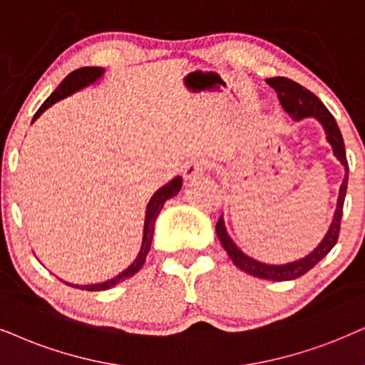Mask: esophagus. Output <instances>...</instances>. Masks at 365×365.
Returning a JSON list of instances; mask_svg holds the SVG:
<instances>
[{"instance_id": "34e87169", "label": "esophagus", "mask_w": 365, "mask_h": 365, "mask_svg": "<svg viewBox=\"0 0 365 365\" xmlns=\"http://www.w3.org/2000/svg\"><path fill=\"white\" fill-rule=\"evenodd\" d=\"M209 168H210V163L207 160H202V158L192 160L190 163H187L185 168H183V178L188 180V182H192V180L200 178Z\"/></svg>"}]
</instances>
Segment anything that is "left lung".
<instances>
[{
  "label": "left lung",
  "instance_id": "1",
  "mask_svg": "<svg viewBox=\"0 0 365 365\" xmlns=\"http://www.w3.org/2000/svg\"><path fill=\"white\" fill-rule=\"evenodd\" d=\"M266 82L276 91L283 109L294 119V121H299V119L303 118H315L320 121V124L324 126L327 133V140H329L331 148H334V155L340 160V163H342L345 168V178L342 182V187H340L339 202H336V210H335L334 220H331L330 224L329 232H327L324 241L318 244L315 251L310 252L307 257H303V259L288 262V264H279V266L264 264V262L252 259V257L244 255L241 249L232 242V239L229 237L227 230H225L222 215H220V219L217 220L215 230H217V236H219V241L239 269L246 271L247 274L256 276V278H261V279L289 281V279H297L299 276L308 273L313 266H317L318 262L329 255L331 247H334L336 241H339L340 220H342V212H344V200H345V193H347L349 163H347V156H345V145H344L342 133H340L339 126H336L335 118L331 116V113L325 108V104L322 103V101L318 99L312 91H308L307 87L299 86L298 82L288 79V77H271V79H266Z\"/></svg>",
  "mask_w": 365,
  "mask_h": 365
}]
</instances>
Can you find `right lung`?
I'll use <instances>...</instances> for the list:
<instances>
[{"label": "right lung", "instance_id": "right-lung-1", "mask_svg": "<svg viewBox=\"0 0 365 365\" xmlns=\"http://www.w3.org/2000/svg\"><path fill=\"white\" fill-rule=\"evenodd\" d=\"M104 68L101 67H82V68H77V71H73L68 73V76L60 82V86L55 89L52 94L48 96L47 101H45L43 104L40 106V109L36 110L35 116H34V121L36 118L40 116L41 113H43L45 109L50 108L53 103H57V101L67 98V96H71L72 92L82 89V87L92 84L94 81H98L101 76H103ZM31 121V123H34ZM182 177H177L173 178L172 182H168L167 185L161 187L158 192L155 193L153 197H151V200L148 202V207H146V217H145V229H143V244H141V249H140V255L133 262L131 266L128 267V269H124L121 274L116 276V278L106 281V283H99V284H84V286H79V284H71V283H66L68 286H73V288H79V289H86V292H103V289H109L113 288V286H116L121 283V281L131 278V276H135L138 271L141 269L143 264H145L146 261V256H148L150 252V247H151V239H153V232H155V222H156V217L163 209V204L168 200V198H172L177 195L180 192V188H182Z\"/></svg>", "mask_w": 365, "mask_h": 365}]
</instances>
